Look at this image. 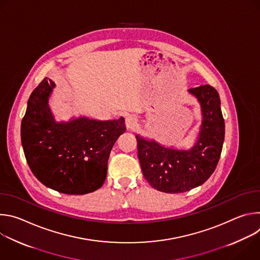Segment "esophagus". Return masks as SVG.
<instances>
[{"label":"esophagus","instance_id":"obj_1","mask_svg":"<svg viewBox=\"0 0 260 260\" xmlns=\"http://www.w3.org/2000/svg\"><path fill=\"white\" fill-rule=\"evenodd\" d=\"M125 125L127 129H134L138 125V119L134 115H128L125 118Z\"/></svg>","mask_w":260,"mask_h":260}]
</instances>
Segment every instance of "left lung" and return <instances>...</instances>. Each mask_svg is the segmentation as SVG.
Returning a JSON list of instances; mask_svg holds the SVG:
<instances>
[{
    "label": "left lung",
    "mask_w": 260,
    "mask_h": 260,
    "mask_svg": "<svg viewBox=\"0 0 260 260\" xmlns=\"http://www.w3.org/2000/svg\"><path fill=\"white\" fill-rule=\"evenodd\" d=\"M201 104L203 121L198 141L189 150H178L139 135L138 157L151 186L167 193L189 191L204 184L215 171L224 141V119L220 98L211 85L190 88Z\"/></svg>",
    "instance_id": "8db88e82"
}]
</instances>
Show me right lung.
I'll return each instance as SVG.
<instances>
[{
    "label": "right lung",
    "instance_id": "right-lung-1",
    "mask_svg": "<svg viewBox=\"0 0 260 260\" xmlns=\"http://www.w3.org/2000/svg\"><path fill=\"white\" fill-rule=\"evenodd\" d=\"M55 86L47 78L31 92L21 121V144L27 165L45 186L66 194L99 189L107 177L113 145L125 132L124 118L86 117L55 122L48 99Z\"/></svg>",
    "mask_w": 260,
    "mask_h": 260
}]
</instances>
